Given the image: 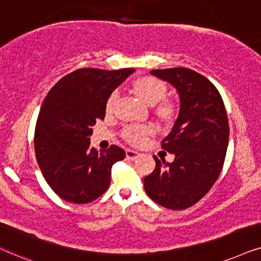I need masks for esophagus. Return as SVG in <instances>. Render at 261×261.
Masks as SVG:
<instances>
[{
    "mask_svg": "<svg viewBox=\"0 0 261 261\" xmlns=\"http://www.w3.org/2000/svg\"><path fill=\"white\" fill-rule=\"evenodd\" d=\"M141 156V153H138L136 150L133 149H126V158L130 160H137Z\"/></svg>",
    "mask_w": 261,
    "mask_h": 261,
    "instance_id": "esophagus-1",
    "label": "esophagus"
}]
</instances>
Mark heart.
<instances>
[{
    "instance_id": "obj_1",
    "label": "heart",
    "mask_w": 261,
    "mask_h": 261,
    "mask_svg": "<svg viewBox=\"0 0 261 261\" xmlns=\"http://www.w3.org/2000/svg\"><path fill=\"white\" fill-rule=\"evenodd\" d=\"M134 91L138 97L141 98L144 103L148 106H155L156 103L163 100L166 95V85H165L160 79L154 78V77H144L138 79L136 83L134 84ZM118 98V92L114 91L112 92L108 97L107 103H106V110L107 112H112L117 103ZM160 115H167L171 112V107L169 105H163L159 110ZM154 133V128L148 125H128L124 128L123 136L125 140L130 142L133 144H141L143 143L144 140L148 136H150Z\"/></svg>"
}]
</instances>
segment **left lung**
Returning <instances> with one entry per match:
<instances>
[{
  "label": "left lung",
  "instance_id": "left-lung-1",
  "mask_svg": "<svg viewBox=\"0 0 261 261\" xmlns=\"http://www.w3.org/2000/svg\"><path fill=\"white\" fill-rule=\"evenodd\" d=\"M150 73L176 88L179 113L161 142L174 160L153 156L156 165L144 178V190L163 207L186 210L208 193L222 172L230 134L225 106L217 88L195 71L176 67Z\"/></svg>",
  "mask_w": 261,
  "mask_h": 261
}]
</instances>
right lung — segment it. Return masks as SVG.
Segmentation results:
<instances>
[{
  "label": "right lung",
  "mask_w": 261,
  "mask_h": 261,
  "mask_svg": "<svg viewBox=\"0 0 261 261\" xmlns=\"http://www.w3.org/2000/svg\"><path fill=\"white\" fill-rule=\"evenodd\" d=\"M134 68H79L62 77L43 101L35 128V153L43 177L57 195L73 203L96 200L111 184L114 163L125 150L90 148L92 126L105 119L108 97Z\"/></svg>",
  "instance_id": "1"
}]
</instances>
